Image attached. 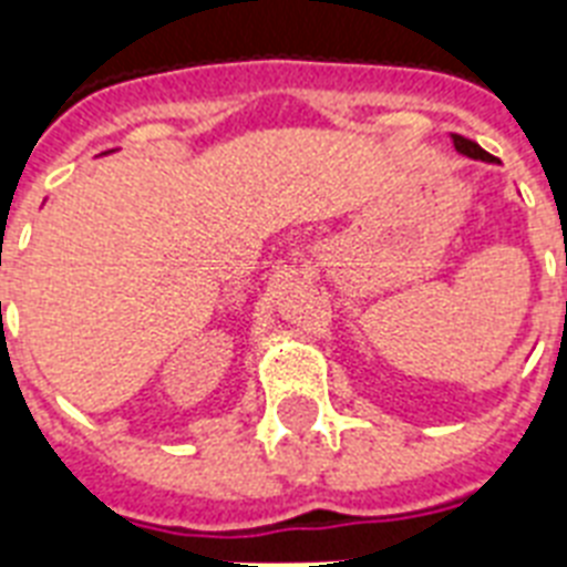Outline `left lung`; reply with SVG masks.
I'll list each match as a JSON object with an SVG mask.
<instances>
[{"instance_id": "left-lung-1", "label": "left lung", "mask_w": 567, "mask_h": 567, "mask_svg": "<svg viewBox=\"0 0 567 567\" xmlns=\"http://www.w3.org/2000/svg\"><path fill=\"white\" fill-rule=\"evenodd\" d=\"M450 137H453V146H456V153L467 155V158H476V162H488V164L497 162L494 155L485 153L483 146L474 144V141H467V137H462V135H450Z\"/></svg>"}]
</instances>
